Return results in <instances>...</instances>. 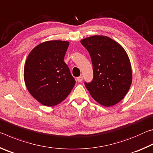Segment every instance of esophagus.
<instances>
[{
	"label": "esophagus",
	"mask_w": 153,
	"mask_h": 153,
	"mask_svg": "<svg viewBox=\"0 0 153 153\" xmlns=\"http://www.w3.org/2000/svg\"><path fill=\"white\" fill-rule=\"evenodd\" d=\"M83 78H84V77H83V76H80L79 77H77V82H82V80H83Z\"/></svg>",
	"instance_id": "esophagus-1"
}]
</instances>
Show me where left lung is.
Instances as JSON below:
<instances>
[{"label":"left lung","instance_id":"left-lung-1","mask_svg":"<svg viewBox=\"0 0 153 153\" xmlns=\"http://www.w3.org/2000/svg\"><path fill=\"white\" fill-rule=\"evenodd\" d=\"M91 57L94 77L85 86L100 105L109 107L120 102L132 82L130 61L118 42L105 36H92L80 41Z\"/></svg>","mask_w":153,"mask_h":153}]
</instances>
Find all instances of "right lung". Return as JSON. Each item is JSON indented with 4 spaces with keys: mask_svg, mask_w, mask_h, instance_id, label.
<instances>
[{
    "mask_svg": "<svg viewBox=\"0 0 153 153\" xmlns=\"http://www.w3.org/2000/svg\"><path fill=\"white\" fill-rule=\"evenodd\" d=\"M69 42L51 40L33 48L25 61L24 77L30 94L43 105H58L76 84L63 59Z\"/></svg>",
    "mask_w": 153,
    "mask_h": 153,
    "instance_id": "right-lung-1",
    "label": "right lung"
}]
</instances>
